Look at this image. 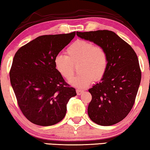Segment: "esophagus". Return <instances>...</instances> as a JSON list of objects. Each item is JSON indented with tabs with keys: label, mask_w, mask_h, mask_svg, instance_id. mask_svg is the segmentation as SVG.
<instances>
[{
	"label": "esophagus",
	"mask_w": 150,
	"mask_h": 150,
	"mask_svg": "<svg viewBox=\"0 0 150 150\" xmlns=\"http://www.w3.org/2000/svg\"><path fill=\"white\" fill-rule=\"evenodd\" d=\"M83 93V91H81V90H79V89H77L76 90V93H77L78 96L81 95V94Z\"/></svg>",
	"instance_id": "esophagus-1"
}]
</instances>
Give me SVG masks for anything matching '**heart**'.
I'll list each match as a JSON object with an SVG mask.
<instances>
[{
	"label": "heart",
	"mask_w": 150,
	"mask_h": 150,
	"mask_svg": "<svg viewBox=\"0 0 150 150\" xmlns=\"http://www.w3.org/2000/svg\"><path fill=\"white\" fill-rule=\"evenodd\" d=\"M67 56L58 54L54 59L56 70L64 79H70L74 74V65H78L76 76L69 81V84L79 89L90 85L93 81L103 79L108 69V55L100 46L91 42L78 40L69 45L66 50Z\"/></svg>",
	"instance_id": "heart-1"
}]
</instances>
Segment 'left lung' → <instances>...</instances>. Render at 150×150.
I'll list each match as a JSON object with an SVG mask.
<instances>
[{"mask_svg": "<svg viewBox=\"0 0 150 150\" xmlns=\"http://www.w3.org/2000/svg\"><path fill=\"white\" fill-rule=\"evenodd\" d=\"M78 37L106 50L108 69L99 83L89 89V118L100 126L115 124L132 109L140 85L141 72L137 54L115 33L107 30L76 32Z\"/></svg>", "mask_w": 150, "mask_h": 150, "instance_id": "left-lung-1", "label": "left lung"}]
</instances>
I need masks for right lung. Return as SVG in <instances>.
I'll return each instance as SVG.
<instances>
[{
	"label": "right lung",
	"mask_w": 150,
	"mask_h": 150,
	"mask_svg": "<svg viewBox=\"0 0 150 150\" xmlns=\"http://www.w3.org/2000/svg\"><path fill=\"white\" fill-rule=\"evenodd\" d=\"M76 32L47 35L21 47L13 57L9 76L18 106L28 120L42 126L61 122L67 104L76 96L56 70L54 59Z\"/></svg>",
	"instance_id": "right-lung-1"
}]
</instances>
